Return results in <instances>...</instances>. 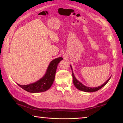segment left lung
Instances as JSON below:
<instances>
[{"label": "left lung", "instance_id": "8db88e82", "mask_svg": "<svg viewBox=\"0 0 123 123\" xmlns=\"http://www.w3.org/2000/svg\"><path fill=\"white\" fill-rule=\"evenodd\" d=\"M71 69L72 70V67H71ZM72 76H73V78L74 85H75V86L76 87V88H77L78 89H79V90L86 92H95V91H97L99 90L100 89H101L102 87H103L106 84H107L108 82H109V81L110 80V78H111V77H110V78L109 79H108L104 83L103 85H101V86H100L98 87H93V88H91V87H86V86H84V85L82 84L79 81L77 80L75 78L73 73H72Z\"/></svg>", "mask_w": 123, "mask_h": 123}]
</instances>
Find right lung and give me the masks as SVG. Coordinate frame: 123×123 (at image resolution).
<instances>
[{"instance_id": "add662e5", "label": "right lung", "mask_w": 123, "mask_h": 123, "mask_svg": "<svg viewBox=\"0 0 123 123\" xmlns=\"http://www.w3.org/2000/svg\"><path fill=\"white\" fill-rule=\"evenodd\" d=\"M62 59V57H59L53 60L49 64L44 76L38 81L27 85H20L18 84L17 85L24 90L30 93H39L46 91L50 88L53 84L57 65Z\"/></svg>"}]
</instances>
